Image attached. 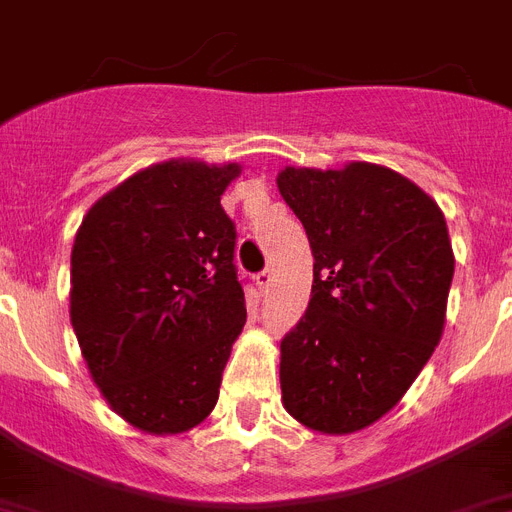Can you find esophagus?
<instances>
[{
  "label": "esophagus",
  "instance_id": "esophagus-1",
  "mask_svg": "<svg viewBox=\"0 0 512 512\" xmlns=\"http://www.w3.org/2000/svg\"><path fill=\"white\" fill-rule=\"evenodd\" d=\"M257 286H260L263 292H268L270 286H273V268H265L257 273Z\"/></svg>",
  "mask_w": 512,
  "mask_h": 512
}]
</instances>
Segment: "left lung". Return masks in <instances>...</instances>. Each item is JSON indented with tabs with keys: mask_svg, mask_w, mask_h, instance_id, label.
<instances>
[{
	"mask_svg": "<svg viewBox=\"0 0 512 512\" xmlns=\"http://www.w3.org/2000/svg\"><path fill=\"white\" fill-rule=\"evenodd\" d=\"M278 191L313 249V292L281 342V400L323 434L386 415L442 339L455 257L434 199L373 162L286 168Z\"/></svg>",
	"mask_w": 512,
	"mask_h": 512,
	"instance_id": "obj_1",
	"label": "left lung"
}]
</instances>
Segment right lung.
Returning a JSON list of instances; mask_svg holds the SVG:
<instances>
[{
  "label": "right lung",
  "mask_w": 512,
  "mask_h": 512,
  "mask_svg": "<svg viewBox=\"0 0 512 512\" xmlns=\"http://www.w3.org/2000/svg\"><path fill=\"white\" fill-rule=\"evenodd\" d=\"M239 170L157 162L107 191L78 228L70 323L105 400L147 434H181L213 413L247 321L236 226L220 207Z\"/></svg>",
  "instance_id": "obj_1"
}]
</instances>
